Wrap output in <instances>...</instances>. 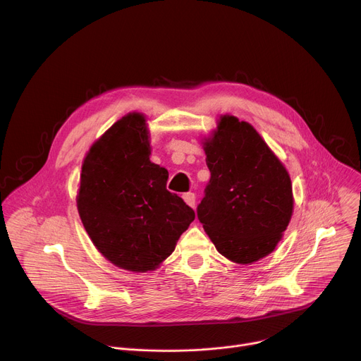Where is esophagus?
Wrapping results in <instances>:
<instances>
[{
	"instance_id": "esophagus-1",
	"label": "esophagus",
	"mask_w": 361,
	"mask_h": 361,
	"mask_svg": "<svg viewBox=\"0 0 361 361\" xmlns=\"http://www.w3.org/2000/svg\"><path fill=\"white\" fill-rule=\"evenodd\" d=\"M183 200L185 201L187 205H190L191 209L195 207V194H194V192H187V194H184V195H183Z\"/></svg>"
}]
</instances>
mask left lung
Masks as SVG:
<instances>
[{"mask_svg": "<svg viewBox=\"0 0 361 361\" xmlns=\"http://www.w3.org/2000/svg\"><path fill=\"white\" fill-rule=\"evenodd\" d=\"M212 173L197 216L217 251L251 264L274 251L294 209L290 174L247 121L226 114L202 138Z\"/></svg>", "mask_w": 361, "mask_h": 361, "instance_id": "left-lung-1", "label": "left lung"}]
</instances>
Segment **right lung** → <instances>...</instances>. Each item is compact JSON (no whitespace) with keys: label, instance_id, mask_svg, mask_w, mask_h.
I'll return each instance as SVG.
<instances>
[{"label":"right lung","instance_id":"add662e5","mask_svg":"<svg viewBox=\"0 0 361 361\" xmlns=\"http://www.w3.org/2000/svg\"><path fill=\"white\" fill-rule=\"evenodd\" d=\"M142 113H128L90 147L77 209L95 248L114 266L147 273L174 251L194 210L166 188L169 171L149 161Z\"/></svg>","mask_w":361,"mask_h":361}]
</instances>
